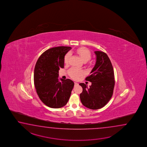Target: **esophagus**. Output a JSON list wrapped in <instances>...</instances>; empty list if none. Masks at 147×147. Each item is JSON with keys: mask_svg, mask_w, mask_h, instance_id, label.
I'll use <instances>...</instances> for the list:
<instances>
[{"mask_svg": "<svg viewBox=\"0 0 147 147\" xmlns=\"http://www.w3.org/2000/svg\"><path fill=\"white\" fill-rule=\"evenodd\" d=\"M78 83H77V82H75V85H78Z\"/></svg>", "mask_w": 147, "mask_h": 147, "instance_id": "obj_1", "label": "esophagus"}]
</instances>
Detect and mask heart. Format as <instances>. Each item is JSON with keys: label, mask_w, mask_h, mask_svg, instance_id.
Wrapping results in <instances>:
<instances>
[{"label": "heart", "mask_w": 147, "mask_h": 147, "mask_svg": "<svg viewBox=\"0 0 147 147\" xmlns=\"http://www.w3.org/2000/svg\"><path fill=\"white\" fill-rule=\"evenodd\" d=\"M76 52L81 57V59L84 63L88 61L91 58L90 51L87 48H85V47L79 48L76 50ZM70 56H71L70 53H68L65 55V56L64 57L65 63L67 64L68 63ZM68 74L71 78L76 80V79H78L80 76L84 75V72L82 70L73 67L68 71Z\"/></svg>", "instance_id": "obj_1"}]
</instances>
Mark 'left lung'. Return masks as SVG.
Here are the masks:
<instances>
[{
    "label": "left lung",
    "instance_id": "8db88e82",
    "mask_svg": "<svg viewBox=\"0 0 147 147\" xmlns=\"http://www.w3.org/2000/svg\"><path fill=\"white\" fill-rule=\"evenodd\" d=\"M96 63L90 75L86 78L91 82L89 87L84 83L79 85L82 88L80 94L81 103L90 109H99L105 106L113 96L115 87L114 71L112 63L106 53L94 51Z\"/></svg>",
    "mask_w": 147,
    "mask_h": 147
}]
</instances>
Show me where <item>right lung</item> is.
Wrapping results in <instances>:
<instances>
[{
  "mask_svg": "<svg viewBox=\"0 0 147 147\" xmlns=\"http://www.w3.org/2000/svg\"><path fill=\"white\" fill-rule=\"evenodd\" d=\"M71 47H53L45 51L34 67V80L40 99L47 106L60 108L69 100L74 82L58 79L60 68L64 67V57Z\"/></svg>",
  "mask_w": 147,
  "mask_h": 147,
  "instance_id": "obj_1",
  "label": "right lung"
}]
</instances>
